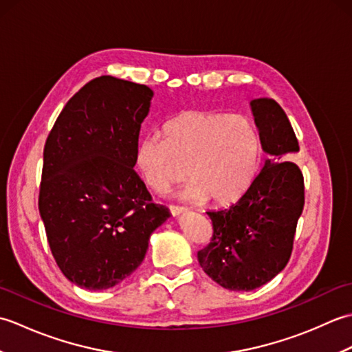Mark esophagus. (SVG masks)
<instances>
[{"label": "esophagus", "mask_w": 352, "mask_h": 352, "mask_svg": "<svg viewBox=\"0 0 352 352\" xmlns=\"http://www.w3.org/2000/svg\"><path fill=\"white\" fill-rule=\"evenodd\" d=\"M184 210H186V208L182 207V206H175V204L169 206V212L172 213V216H178L180 213H183Z\"/></svg>", "instance_id": "34e87169"}]
</instances>
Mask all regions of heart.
I'll list each match as a JSON object with an SVG mask.
<instances>
[{
  "instance_id": "b5f03b06",
  "label": "heart",
  "mask_w": 352,
  "mask_h": 352,
  "mask_svg": "<svg viewBox=\"0 0 352 352\" xmlns=\"http://www.w3.org/2000/svg\"><path fill=\"white\" fill-rule=\"evenodd\" d=\"M134 169L148 189L166 192L186 174L182 198L228 204L250 189L260 164L256 125L245 115L183 110L162 125V139L146 136L134 148Z\"/></svg>"
}]
</instances>
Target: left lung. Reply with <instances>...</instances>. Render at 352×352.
Here are the masks:
<instances>
[{
    "label": "left lung",
    "mask_w": 352,
    "mask_h": 352,
    "mask_svg": "<svg viewBox=\"0 0 352 352\" xmlns=\"http://www.w3.org/2000/svg\"><path fill=\"white\" fill-rule=\"evenodd\" d=\"M251 109L269 159L236 204L207 212L213 236L198 251L203 271L236 292L263 286L286 267L304 208L302 172L287 160L300 151L287 115L271 98L252 100Z\"/></svg>",
    "instance_id": "left-lung-1"
}]
</instances>
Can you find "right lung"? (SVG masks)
I'll use <instances>...</instances> for the list:
<instances>
[{"label": "right lung", "instance_id": "add662e5", "mask_svg": "<svg viewBox=\"0 0 352 352\" xmlns=\"http://www.w3.org/2000/svg\"><path fill=\"white\" fill-rule=\"evenodd\" d=\"M153 91L102 76L66 102L43 148L39 212L50 248L77 286H116L145 258L170 213L134 172V148Z\"/></svg>", "mask_w": 352, "mask_h": 352}]
</instances>
